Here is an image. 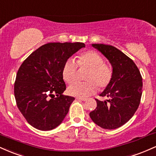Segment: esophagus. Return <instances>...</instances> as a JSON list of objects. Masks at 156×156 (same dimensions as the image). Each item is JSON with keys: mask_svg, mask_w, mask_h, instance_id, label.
Masks as SVG:
<instances>
[{"mask_svg": "<svg viewBox=\"0 0 156 156\" xmlns=\"http://www.w3.org/2000/svg\"><path fill=\"white\" fill-rule=\"evenodd\" d=\"M77 100H78V101H87V98H79V97H77L76 98Z\"/></svg>", "mask_w": 156, "mask_h": 156, "instance_id": "34e87169", "label": "esophagus"}]
</instances>
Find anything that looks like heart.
I'll return each instance as SVG.
<instances>
[{
  "mask_svg": "<svg viewBox=\"0 0 156 156\" xmlns=\"http://www.w3.org/2000/svg\"><path fill=\"white\" fill-rule=\"evenodd\" d=\"M87 68L89 71L86 76V82H76L67 89L70 95L85 98L94 94L98 90V86L105 89L110 84L113 78L112 68L105 63L103 57L98 52L88 51L78 56L77 64L74 60L69 59L65 62L62 69V78L67 83H72L76 80L77 69Z\"/></svg>",
  "mask_w": 156,
  "mask_h": 156,
  "instance_id": "b5f03b06",
  "label": "heart"
}]
</instances>
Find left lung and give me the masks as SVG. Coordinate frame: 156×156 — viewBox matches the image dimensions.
<instances>
[{"label":"left lung","mask_w":156,"mask_h":156,"mask_svg":"<svg viewBox=\"0 0 156 156\" xmlns=\"http://www.w3.org/2000/svg\"><path fill=\"white\" fill-rule=\"evenodd\" d=\"M92 45L108 59L113 67V78L100 94L110 99H95L97 107L89 116L98 126L115 129L125 124L136 112L142 94V78L133 61L119 49L103 44Z\"/></svg>","instance_id":"obj_1"}]
</instances>
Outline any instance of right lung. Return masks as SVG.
Instances as JSON below:
<instances>
[{"instance_id":"right-lung-1","label":"right lung","mask_w":156,"mask_h":156,"mask_svg":"<svg viewBox=\"0 0 156 156\" xmlns=\"http://www.w3.org/2000/svg\"><path fill=\"white\" fill-rule=\"evenodd\" d=\"M84 47L82 42H51L34 51L21 64L14 92L20 112L34 128L50 130L64 120L75 98L62 94L66 89L62 69L68 58Z\"/></svg>"}]
</instances>
